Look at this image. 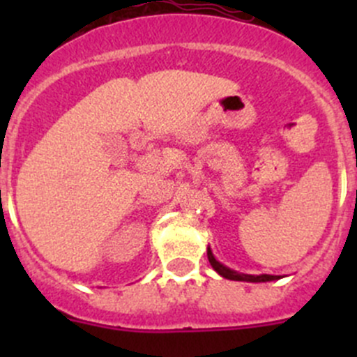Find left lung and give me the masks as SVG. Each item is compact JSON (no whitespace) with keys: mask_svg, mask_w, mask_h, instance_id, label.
I'll list each match as a JSON object with an SVG mask.
<instances>
[{"mask_svg":"<svg viewBox=\"0 0 357 357\" xmlns=\"http://www.w3.org/2000/svg\"><path fill=\"white\" fill-rule=\"evenodd\" d=\"M207 257L211 266L214 268V271H218L222 278L228 280H235V282H252V283H261V282H273V280H278L280 276L275 275H243V273H236L233 269L226 268L225 264H221L219 261H215L214 254H212L211 247L207 248Z\"/></svg>","mask_w":357,"mask_h":357,"instance_id":"obj_1","label":"left lung"}]
</instances>
